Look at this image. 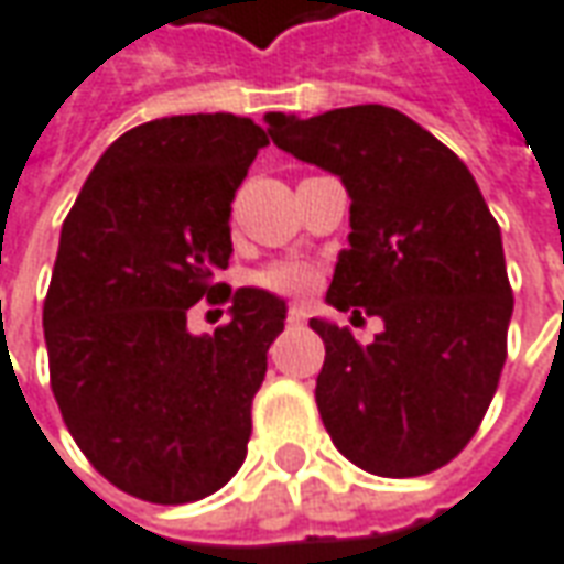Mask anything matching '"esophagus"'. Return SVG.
Here are the masks:
<instances>
[{
	"label": "esophagus",
	"mask_w": 564,
	"mask_h": 564,
	"mask_svg": "<svg viewBox=\"0 0 564 564\" xmlns=\"http://www.w3.org/2000/svg\"><path fill=\"white\" fill-rule=\"evenodd\" d=\"M289 323H291V326H304V323H307V310L301 307V304H291V307H289Z\"/></svg>",
	"instance_id": "34e87169"
}]
</instances>
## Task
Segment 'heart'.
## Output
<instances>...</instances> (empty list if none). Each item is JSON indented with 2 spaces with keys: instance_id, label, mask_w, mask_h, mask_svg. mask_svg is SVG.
<instances>
[{
  "instance_id": "heart-1",
  "label": "heart",
  "mask_w": 564,
  "mask_h": 564,
  "mask_svg": "<svg viewBox=\"0 0 564 564\" xmlns=\"http://www.w3.org/2000/svg\"><path fill=\"white\" fill-rule=\"evenodd\" d=\"M316 279H319L316 270L304 260H275L257 273V285L273 291V294L297 297V294H307L316 285Z\"/></svg>"
}]
</instances>
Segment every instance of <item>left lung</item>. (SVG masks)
I'll return each instance as SVG.
<instances>
[{"label": "left lung", "instance_id": "1", "mask_svg": "<svg viewBox=\"0 0 564 564\" xmlns=\"http://www.w3.org/2000/svg\"><path fill=\"white\" fill-rule=\"evenodd\" d=\"M282 151L335 173L350 236L326 301L379 316L360 344L310 319L326 344L316 406L332 444L381 478H415L466 447L497 394L512 289L502 236L468 167L384 105L267 115Z\"/></svg>", "mask_w": 564, "mask_h": 564}]
</instances>
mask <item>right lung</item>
<instances>
[{"mask_svg":"<svg viewBox=\"0 0 564 564\" xmlns=\"http://www.w3.org/2000/svg\"><path fill=\"white\" fill-rule=\"evenodd\" d=\"M263 145L251 117L149 120L98 158L62 226L43 307L52 391L86 459L139 500H202L245 463L289 307L263 289L223 292L214 275ZM202 296L234 304L214 336L184 326Z\"/></svg>","mask_w":564,"mask_h":564,"instance_id":"add662e5","label":"right lung"}]
</instances>
